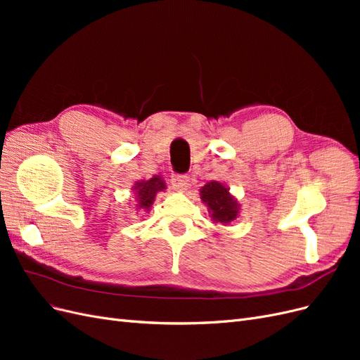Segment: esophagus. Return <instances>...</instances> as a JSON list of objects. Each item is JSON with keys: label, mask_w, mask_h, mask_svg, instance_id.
<instances>
[{"label": "esophagus", "mask_w": 360, "mask_h": 360, "mask_svg": "<svg viewBox=\"0 0 360 360\" xmlns=\"http://www.w3.org/2000/svg\"><path fill=\"white\" fill-rule=\"evenodd\" d=\"M171 184L176 191H186L189 186V176L188 174H174L171 176Z\"/></svg>", "instance_id": "34e87169"}]
</instances>
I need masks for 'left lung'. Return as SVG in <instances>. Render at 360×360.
I'll list each match as a JSON object with an SVG mask.
<instances>
[{
	"mask_svg": "<svg viewBox=\"0 0 360 360\" xmlns=\"http://www.w3.org/2000/svg\"><path fill=\"white\" fill-rule=\"evenodd\" d=\"M201 200L209 207L213 221L216 222L228 224L237 217V201L228 193V189L221 183H207L201 189Z\"/></svg>",
	"mask_w": 360,
	"mask_h": 360,
	"instance_id": "1",
	"label": "left lung"
}]
</instances>
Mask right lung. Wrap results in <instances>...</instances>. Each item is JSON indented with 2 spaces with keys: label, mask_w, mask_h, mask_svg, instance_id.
Here are the masks:
<instances>
[{
  "label": "right lung",
  "mask_w": 360,
  "mask_h": 360,
  "mask_svg": "<svg viewBox=\"0 0 360 360\" xmlns=\"http://www.w3.org/2000/svg\"><path fill=\"white\" fill-rule=\"evenodd\" d=\"M163 189H165V184H163L160 177L156 176L147 181H138L135 191L141 209H150V205L155 201L156 193Z\"/></svg>",
  "instance_id": "add662e5"
}]
</instances>
